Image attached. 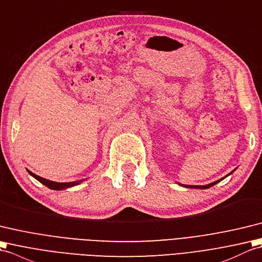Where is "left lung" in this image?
Returning <instances> with one entry per match:
<instances>
[{
    "instance_id": "left-lung-1",
    "label": "left lung",
    "mask_w": 262,
    "mask_h": 262,
    "mask_svg": "<svg viewBox=\"0 0 262 262\" xmlns=\"http://www.w3.org/2000/svg\"><path fill=\"white\" fill-rule=\"evenodd\" d=\"M231 173V172H230ZM229 173V175H230ZM226 177V176H225ZM225 177H223L222 179H224ZM222 179H219V180H216V182H213V183H211V184H208V185H204V186H195V185H183V184H179L180 186H184V187H186V188H197V189H206V188H210V187H212V186H214L215 184H217V183H220L221 180Z\"/></svg>"
}]
</instances>
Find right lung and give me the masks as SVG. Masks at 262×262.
<instances>
[{"label":"right lung","instance_id":"add662e5","mask_svg":"<svg viewBox=\"0 0 262 262\" xmlns=\"http://www.w3.org/2000/svg\"><path fill=\"white\" fill-rule=\"evenodd\" d=\"M28 172L30 173V175H31L33 178H36V179L38 180V182H40L41 184H43L45 186H47L48 188H50V189H54V190L66 189V188H69V187H73V186H76V185H78V184H80V183L83 182V179H82V180H78V182H71V183H56V182H52V180H48V179H46V178L40 177V176L36 175V173L31 172L30 170H28Z\"/></svg>","mask_w":262,"mask_h":262}]
</instances>
